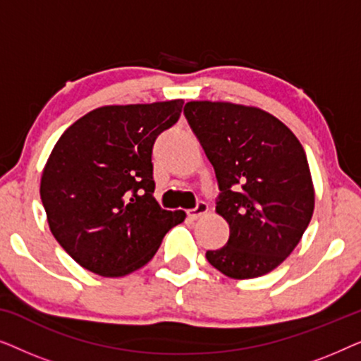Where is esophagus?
Here are the masks:
<instances>
[{"instance_id": "1", "label": "esophagus", "mask_w": 361, "mask_h": 361, "mask_svg": "<svg viewBox=\"0 0 361 361\" xmlns=\"http://www.w3.org/2000/svg\"><path fill=\"white\" fill-rule=\"evenodd\" d=\"M207 212H209V205H207L205 202H199V204L195 205V209L187 212V215H189V219L197 220V219H200L202 215H205Z\"/></svg>"}]
</instances>
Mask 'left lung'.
<instances>
[{"label": "left lung", "mask_w": 361, "mask_h": 361, "mask_svg": "<svg viewBox=\"0 0 361 361\" xmlns=\"http://www.w3.org/2000/svg\"><path fill=\"white\" fill-rule=\"evenodd\" d=\"M189 125L215 169V212L230 238L207 251L209 263L233 279L268 274L302 238L315 194L307 157L294 133L271 113L228 102H189Z\"/></svg>", "instance_id": "8db88e82"}]
</instances>
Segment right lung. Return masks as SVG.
<instances>
[{"label":"right lung","instance_id":"obj_1","mask_svg":"<svg viewBox=\"0 0 361 361\" xmlns=\"http://www.w3.org/2000/svg\"><path fill=\"white\" fill-rule=\"evenodd\" d=\"M182 100L108 105L68 126L41 177V200L59 245L82 268L120 278L149 263L185 219L154 199L152 145L179 120Z\"/></svg>","mask_w":361,"mask_h":361}]
</instances>
